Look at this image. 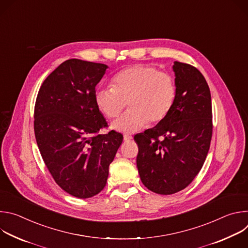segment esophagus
<instances>
[{
	"label": "esophagus",
	"instance_id": "obj_1",
	"mask_svg": "<svg viewBox=\"0 0 248 248\" xmlns=\"http://www.w3.org/2000/svg\"><path fill=\"white\" fill-rule=\"evenodd\" d=\"M132 139V136L131 135H129V134H124V141H129V140H131Z\"/></svg>",
	"mask_w": 248,
	"mask_h": 248
}]
</instances>
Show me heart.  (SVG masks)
<instances>
[{"label":"heart","instance_id":"1","mask_svg":"<svg viewBox=\"0 0 248 248\" xmlns=\"http://www.w3.org/2000/svg\"><path fill=\"white\" fill-rule=\"evenodd\" d=\"M112 85L97 89L94 98L98 109L109 119L117 118L127 102L130 109L111 125L120 132H135L148 122H163L176 99L172 77L144 64L121 70L113 78Z\"/></svg>","mask_w":248,"mask_h":248}]
</instances>
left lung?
<instances>
[{"label":"left lung","instance_id":"8db88e82","mask_svg":"<svg viewBox=\"0 0 248 248\" xmlns=\"http://www.w3.org/2000/svg\"><path fill=\"white\" fill-rule=\"evenodd\" d=\"M176 99L169 116L134 136L140 180L151 191L173 194L201 170L212 137V102L206 79L187 63L172 65Z\"/></svg>","mask_w":248,"mask_h":248}]
</instances>
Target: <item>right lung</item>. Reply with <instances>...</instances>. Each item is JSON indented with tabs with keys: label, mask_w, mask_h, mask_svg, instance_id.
<instances>
[{
	"label": "right lung",
	"mask_w": 248,
	"mask_h": 248,
	"mask_svg": "<svg viewBox=\"0 0 248 248\" xmlns=\"http://www.w3.org/2000/svg\"><path fill=\"white\" fill-rule=\"evenodd\" d=\"M108 65L70 59L44 80L34 109V132L46 167L58 186L90 198L107 184L109 166L123 142L95 103V87Z\"/></svg>",
	"instance_id": "obj_1"
}]
</instances>
